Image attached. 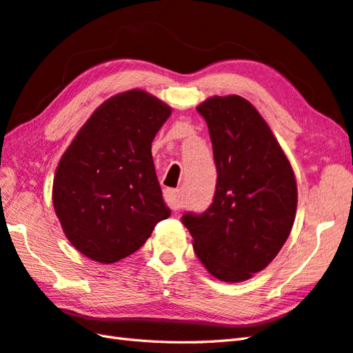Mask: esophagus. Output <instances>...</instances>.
Listing matches in <instances>:
<instances>
[{
  "mask_svg": "<svg viewBox=\"0 0 353 353\" xmlns=\"http://www.w3.org/2000/svg\"><path fill=\"white\" fill-rule=\"evenodd\" d=\"M165 201H167V205L177 211V209L182 208V199L179 196V191L177 190H165Z\"/></svg>",
  "mask_w": 353,
  "mask_h": 353,
  "instance_id": "34e87169",
  "label": "esophagus"
}]
</instances>
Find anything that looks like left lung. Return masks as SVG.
I'll use <instances>...</instances> for the list:
<instances>
[{
    "label": "left lung",
    "mask_w": 353,
    "mask_h": 353,
    "mask_svg": "<svg viewBox=\"0 0 353 353\" xmlns=\"http://www.w3.org/2000/svg\"><path fill=\"white\" fill-rule=\"evenodd\" d=\"M211 134L216 186L201 215L185 214L201 264L223 282L262 272L287 241L296 219L297 183L265 119L239 95H214L197 106Z\"/></svg>",
    "instance_id": "obj_1"
}]
</instances>
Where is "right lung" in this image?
<instances>
[{
	"mask_svg": "<svg viewBox=\"0 0 353 353\" xmlns=\"http://www.w3.org/2000/svg\"><path fill=\"white\" fill-rule=\"evenodd\" d=\"M171 115L142 89L110 97L80 127L57 163L52 206L65 236L100 264L137 252L168 219L152 142Z\"/></svg>",
	"mask_w": 353,
	"mask_h": 353,
	"instance_id": "1",
	"label": "right lung"
}]
</instances>
